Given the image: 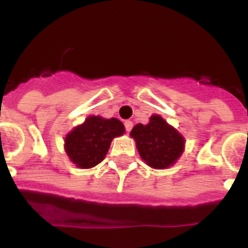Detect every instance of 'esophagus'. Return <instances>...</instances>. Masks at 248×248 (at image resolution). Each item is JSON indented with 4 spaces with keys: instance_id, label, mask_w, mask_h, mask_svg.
<instances>
[{
    "instance_id": "1",
    "label": "esophagus",
    "mask_w": 248,
    "mask_h": 248,
    "mask_svg": "<svg viewBox=\"0 0 248 248\" xmlns=\"http://www.w3.org/2000/svg\"><path fill=\"white\" fill-rule=\"evenodd\" d=\"M124 125H125V130L129 133V131L133 129V122H130V120H126V122L124 123Z\"/></svg>"
}]
</instances>
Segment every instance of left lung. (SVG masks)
<instances>
[{
	"mask_svg": "<svg viewBox=\"0 0 248 248\" xmlns=\"http://www.w3.org/2000/svg\"><path fill=\"white\" fill-rule=\"evenodd\" d=\"M130 136L135 140L140 157L152 169H169L185 151L183 135L158 114H152L145 125L136 124Z\"/></svg>",
	"mask_w": 248,
	"mask_h": 248,
	"instance_id": "left-lung-1",
	"label": "left lung"
}]
</instances>
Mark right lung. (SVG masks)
I'll return each mask as SVG.
<instances>
[{
	"label": "right lung",
	"mask_w": 248,
	"mask_h": 248,
	"mask_svg": "<svg viewBox=\"0 0 248 248\" xmlns=\"http://www.w3.org/2000/svg\"><path fill=\"white\" fill-rule=\"evenodd\" d=\"M124 133L125 128L117 118L90 115L65 136L63 147L76 167L92 169L104 160L112 140Z\"/></svg>",
	"instance_id": "1"
}]
</instances>
